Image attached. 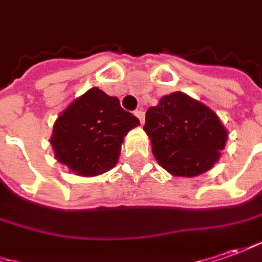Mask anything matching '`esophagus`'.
<instances>
[{
    "mask_svg": "<svg viewBox=\"0 0 262 262\" xmlns=\"http://www.w3.org/2000/svg\"><path fill=\"white\" fill-rule=\"evenodd\" d=\"M135 116L140 120V123H145V112H143V110H136V112H135Z\"/></svg>",
    "mask_w": 262,
    "mask_h": 262,
    "instance_id": "obj_1",
    "label": "esophagus"
}]
</instances>
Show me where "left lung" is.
<instances>
[{
    "instance_id": "obj_1",
    "label": "left lung",
    "mask_w": 262,
    "mask_h": 262,
    "mask_svg": "<svg viewBox=\"0 0 262 262\" xmlns=\"http://www.w3.org/2000/svg\"><path fill=\"white\" fill-rule=\"evenodd\" d=\"M143 130L156 162L170 175L193 178L213 168L228 130L218 115L182 92L163 96L147 108Z\"/></svg>"
}]
</instances>
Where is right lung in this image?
Returning <instances> with one entry per match:
<instances>
[{
	"instance_id": "add662e5",
	"label": "right lung",
	"mask_w": 262,
	"mask_h": 262,
	"mask_svg": "<svg viewBox=\"0 0 262 262\" xmlns=\"http://www.w3.org/2000/svg\"><path fill=\"white\" fill-rule=\"evenodd\" d=\"M140 122L99 87L71 101L57 117L50 143L54 158L79 176H97L116 166L124 136Z\"/></svg>"
}]
</instances>
